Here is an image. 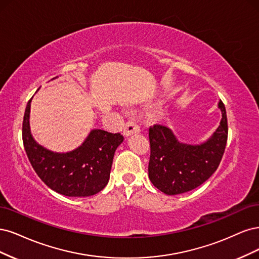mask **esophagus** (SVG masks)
<instances>
[{"label":"esophagus","mask_w":259,"mask_h":259,"mask_svg":"<svg viewBox=\"0 0 259 259\" xmlns=\"http://www.w3.org/2000/svg\"><path fill=\"white\" fill-rule=\"evenodd\" d=\"M140 132V127L137 124L136 121H128L126 124H124L123 128V135L126 137H129L131 135H135V133Z\"/></svg>","instance_id":"esophagus-1"}]
</instances>
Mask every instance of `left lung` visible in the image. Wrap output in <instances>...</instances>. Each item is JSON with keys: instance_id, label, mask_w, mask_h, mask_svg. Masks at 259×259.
<instances>
[{"instance_id": "obj_1", "label": "left lung", "mask_w": 259, "mask_h": 259, "mask_svg": "<svg viewBox=\"0 0 259 259\" xmlns=\"http://www.w3.org/2000/svg\"><path fill=\"white\" fill-rule=\"evenodd\" d=\"M219 108L222 112L220 126L201 144L180 142L173 131L162 124L149 128L148 177L163 194L180 195L193 190L219 168L228 137L227 115L222 101Z\"/></svg>"}]
</instances>
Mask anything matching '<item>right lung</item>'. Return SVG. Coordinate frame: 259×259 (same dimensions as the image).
I'll list each match as a JSON object with an SVG mask.
<instances>
[{
    "label": "right lung",
    "mask_w": 259,
    "mask_h": 259,
    "mask_svg": "<svg viewBox=\"0 0 259 259\" xmlns=\"http://www.w3.org/2000/svg\"><path fill=\"white\" fill-rule=\"evenodd\" d=\"M32 98L23 116L22 141L38 178L49 188L63 196L89 197L98 194L110 180L114 154L122 143L123 137L120 133L93 129L81 145L73 151L68 153L49 151L39 145L31 135Z\"/></svg>",
    "instance_id": "1"
}]
</instances>
